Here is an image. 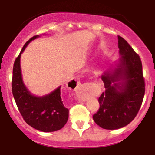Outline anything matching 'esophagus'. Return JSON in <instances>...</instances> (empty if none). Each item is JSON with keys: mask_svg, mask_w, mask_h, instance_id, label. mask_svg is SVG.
Masks as SVG:
<instances>
[{"mask_svg": "<svg viewBox=\"0 0 155 155\" xmlns=\"http://www.w3.org/2000/svg\"><path fill=\"white\" fill-rule=\"evenodd\" d=\"M71 84H72V86L71 87H72V89L71 87H70L71 89H73L74 90V91H76L77 89H78V87L79 84H80V82H79V81H78L77 79H74V80H73L72 81H71ZM68 85V84H67Z\"/></svg>", "mask_w": 155, "mask_h": 155, "instance_id": "esophagus-1", "label": "esophagus"}]
</instances>
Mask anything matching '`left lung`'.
<instances>
[{"label": "left lung", "instance_id": "8db88e82", "mask_svg": "<svg viewBox=\"0 0 155 155\" xmlns=\"http://www.w3.org/2000/svg\"><path fill=\"white\" fill-rule=\"evenodd\" d=\"M118 44L120 57L101 77L105 91L98 98L100 108L93 116L95 124L105 130L128 125L136 117L145 92L140 58L121 36Z\"/></svg>", "mask_w": 155, "mask_h": 155}]
</instances>
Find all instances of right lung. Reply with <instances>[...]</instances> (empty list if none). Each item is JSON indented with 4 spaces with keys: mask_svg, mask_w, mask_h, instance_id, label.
<instances>
[{
    "mask_svg": "<svg viewBox=\"0 0 155 155\" xmlns=\"http://www.w3.org/2000/svg\"><path fill=\"white\" fill-rule=\"evenodd\" d=\"M40 37L33 36L24 45L13 68L12 93L20 113L27 124L42 132H53L62 129L68 120L69 110L64 107L61 97V86L42 96L32 94L24 84L21 69V56L28 44Z\"/></svg>",
    "mask_w": 155,
    "mask_h": 155,
    "instance_id": "right-lung-1",
    "label": "right lung"
}]
</instances>
